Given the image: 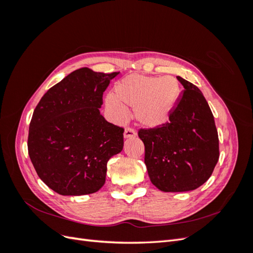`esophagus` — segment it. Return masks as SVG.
<instances>
[{
	"label": "esophagus",
	"mask_w": 253,
	"mask_h": 253,
	"mask_svg": "<svg viewBox=\"0 0 253 253\" xmlns=\"http://www.w3.org/2000/svg\"><path fill=\"white\" fill-rule=\"evenodd\" d=\"M124 137H125L126 139H127V138H134V137H136V131H135V129H133L132 127H126L125 129Z\"/></svg>",
	"instance_id": "1"
}]
</instances>
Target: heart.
<instances>
[{
	"label": "heart",
	"instance_id": "b5f03b06",
	"mask_svg": "<svg viewBox=\"0 0 253 253\" xmlns=\"http://www.w3.org/2000/svg\"><path fill=\"white\" fill-rule=\"evenodd\" d=\"M179 94V81L173 76L132 74L116 83L115 94L105 97V106L116 119L125 116V106L134 108V116L142 126L155 128L169 120Z\"/></svg>",
	"mask_w": 253,
	"mask_h": 253
}]
</instances>
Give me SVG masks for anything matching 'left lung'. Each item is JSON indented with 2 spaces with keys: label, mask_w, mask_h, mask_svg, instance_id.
Segmentation results:
<instances>
[{
  "label": "left lung",
  "mask_w": 253,
  "mask_h": 253,
  "mask_svg": "<svg viewBox=\"0 0 253 253\" xmlns=\"http://www.w3.org/2000/svg\"><path fill=\"white\" fill-rule=\"evenodd\" d=\"M185 87L169 121L140 128L144 164L153 185L164 192H186L209 179L218 157V135L213 114L202 91L177 77Z\"/></svg>",
  "instance_id": "left-lung-1"
}]
</instances>
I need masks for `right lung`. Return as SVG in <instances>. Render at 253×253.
<instances>
[{"instance_id": "1", "label": "right lung", "mask_w": 253, "mask_h": 253, "mask_svg": "<svg viewBox=\"0 0 253 253\" xmlns=\"http://www.w3.org/2000/svg\"><path fill=\"white\" fill-rule=\"evenodd\" d=\"M118 74L79 68L50 87L36 106L28 154L41 180L55 192H97L105 182L109 159L124 149L125 129L99 111L103 91Z\"/></svg>"}]
</instances>
